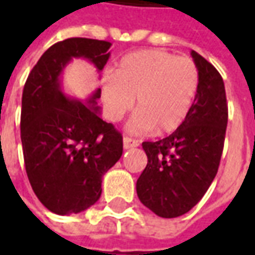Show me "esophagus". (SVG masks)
Here are the masks:
<instances>
[{
  "label": "esophagus",
  "mask_w": 255,
  "mask_h": 255,
  "mask_svg": "<svg viewBox=\"0 0 255 255\" xmlns=\"http://www.w3.org/2000/svg\"><path fill=\"white\" fill-rule=\"evenodd\" d=\"M139 146V142L136 139H132V138H128V136H124L123 138V147L126 150L128 149H132V147H138Z\"/></svg>",
  "instance_id": "esophagus-1"
}]
</instances>
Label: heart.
Returning <instances> with one entry per match:
<instances>
[{"label":"heart","mask_w":255,"mask_h":255,"mask_svg":"<svg viewBox=\"0 0 255 255\" xmlns=\"http://www.w3.org/2000/svg\"><path fill=\"white\" fill-rule=\"evenodd\" d=\"M199 87L197 64L188 57L147 49L129 53L101 84V100L108 120H122L133 105L127 124L133 133H169L182 126Z\"/></svg>","instance_id":"obj_1"}]
</instances>
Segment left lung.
<instances>
[{"mask_svg":"<svg viewBox=\"0 0 255 255\" xmlns=\"http://www.w3.org/2000/svg\"><path fill=\"white\" fill-rule=\"evenodd\" d=\"M199 71L195 100L180 127L157 142H143L147 165L136 182L140 202L164 219L190 212L219 171L228 108L219 71L191 50Z\"/></svg>","mask_w":255,"mask_h":255,"instance_id":"obj_1","label":"left lung"}]
</instances>
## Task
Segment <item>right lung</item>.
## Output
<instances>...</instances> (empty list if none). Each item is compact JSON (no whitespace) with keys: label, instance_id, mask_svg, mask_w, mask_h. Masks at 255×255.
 Wrapping results in <instances>:
<instances>
[{"label":"right lung","instance_id":"1","mask_svg":"<svg viewBox=\"0 0 255 255\" xmlns=\"http://www.w3.org/2000/svg\"><path fill=\"white\" fill-rule=\"evenodd\" d=\"M112 43L89 38L57 42L27 78L21 98V144L27 176L42 205L60 216L80 213L101 197L102 177L123 154V136L101 119V89L87 100L64 93L61 75L73 58L101 72Z\"/></svg>","mask_w":255,"mask_h":255}]
</instances>
